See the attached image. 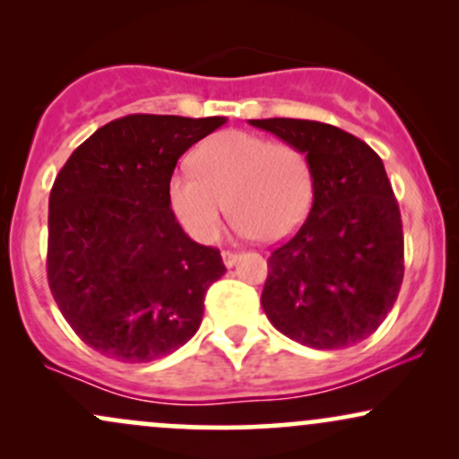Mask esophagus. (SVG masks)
Segmentation results:
<instances>
[{"mask_svg":"<svg viewBox=\"0 0 459 459\" xmlns=\"http://www.w3.org/2000/svg\"><path fill=\"white\" fill-rule=\"evenodd\" d=\"M222 261H224V265L226 267H233L237 261H239V255H237V252H222Z\"/></svg>","mask_w":459,"mask_h":459,"instance_id":"34e87169","label":"esophagus"}]
</instances>
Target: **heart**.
Listing matches in <instances>:
<instances>
[{
  "instance_id": "heart-1",
  "label": "heart",
  "mask_w": 459,
  "mask_h": 459,
  "mask_svg": "<svg viewBox=\"0 0 459 459\" xmlns=\"http://www.w3.org/2000/svg\"><path fill=\"white\" fill-rule=\"evenodd\" d=\"M192 163L194 170L172 172L168 200L183 229L203 244L218 239L226 212L237 233L263 244L287 239L307 220L315 175L298 146L250 131H222L198 146Z\"/></svg>"
}]
</instances>
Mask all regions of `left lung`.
<instances>
[{
	"label": "left lung",
	"mask_w": 459,
	"mask_h": 459,
	"mask_svg": "<svg viewBox=\"0 0 459 459\" xmlns=\"http://www.w3.org/2000/svg\"><path fill=\"white\" fill-rule=\"evenodd\" d=\"M252 127L307 152L315 175L308 218L267 259L261 307L278 332L313 350H343L377 330L403 281V230L384 163L347 131L315 120Z\"/></svg>",
	"instance_id": "left-lung-1"
}]
</instances>
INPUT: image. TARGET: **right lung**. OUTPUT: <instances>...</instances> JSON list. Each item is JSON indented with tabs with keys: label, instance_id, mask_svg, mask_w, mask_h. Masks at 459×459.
Wrapping results in <instances>:
<instances>
[{
	"label": "right lung",
	"instance_id": "obj_1",
	"mask_svg": "<svg viewBox=\"0 0 459 459\" xmlns=\"http://www.w3.org/2000/svg\"><path fill=\"white\" fill-rule=\"evenodd\" d=\"M222 116L134 114L73 151L49 196L47 276L75 334L123 362H151L200 328L204 293L224 276L215 247L183 233L168 200L178 157Z\"/></svg>",
	"mask_w": 459,
	"mask_h": 459
}]
</instances>
